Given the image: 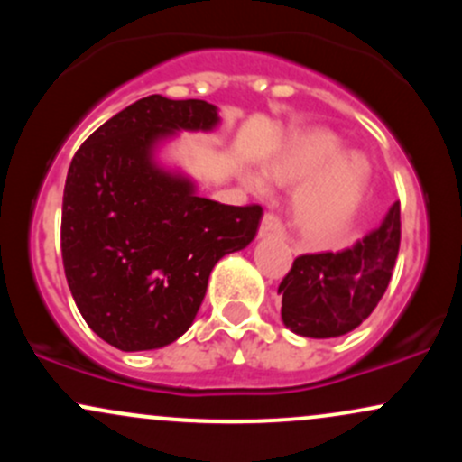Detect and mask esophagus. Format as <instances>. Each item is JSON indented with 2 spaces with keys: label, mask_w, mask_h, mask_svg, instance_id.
<instances>
[{
  "label": "esophagus",
  "mask_w": 462,
  "mask_h": 462,
  "mask_svg": "<svg viewBox=\"0 0 462 462\" xmlns=\"http://www.w3.org/2000/svg\"><path fill=\"white\" fill-rule=\"evenodd\" d=\"M261 236H284V227H282V221L278 219V217L267 213L263 217V224H261Z\"/></svg>",
  "instance_id": "esophagus-1"
}]
</instances>
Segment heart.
Segmentation results:
<instances>
[{"label": "heart", "mask_w": 462, "mask_h": 462, "mask_svg": "<svg viewBox=\"0 0 462 462\" xmlns=\"http://www.w3.org/2000/svg\"><path fill=\"white\" fill-rule=\"evenodd\" d=\"M278 184H300L293 193V219L306 235L330 236L343 230L363 204L371 184V164L365 153L343 150L330 132H304L293 136L267 164ZM245 187L261 195L258 173H245Z\"/></svg>", "instance_id": "obj_1"}]
</instances>
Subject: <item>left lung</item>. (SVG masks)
<instances>
[{"label": "left lung", "instance_id": "1", "mask_svg": "<svg viewBox=\"0 0 462 462\" xmlns=\"http://www.w3.org/2000/svg\"><path fill=\"white\" fill-rule=\"evenodd\" d=\"M400 252V201L383 224L341 252L301 254L280 282L282 323L309 338L352 332L383 300Z\"/></svg>", "mask_w": 462, "mask_h": 462}]
</instances>
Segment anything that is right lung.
I'll list each match as a JSON object with an SVG mask.
<instances>
[{"instance_id":"right-lung-1","label":"right lung","mask_w":462,"mask_h":462,"mask_svg":"<svg viewBox=\"0 0 462 462\" xmlns=\"http://www.w3.org/2000/svg\"><path fill=\"white\" fill-rule=\"evenodd\" d=\"M219 124L213 104L150 95L99 125L73 156L62 264L79 315L116 349L145 352L182 337L215 264L256 236L261 206L199 198L193 178L158 158L180 132Z\"/></svg>"}]
</instances>
